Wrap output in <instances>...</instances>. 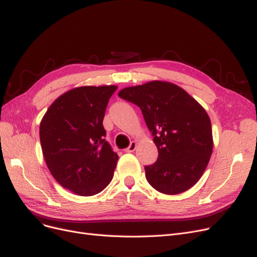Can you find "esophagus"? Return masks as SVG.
Wrapping results in <instances>:
<instances>
[{"label":"esophagus","mask_w":257,"mask_h":257,"mask_svg":"<svg viewBox=\"0 0 257 257\" xmlns=\"http://www.w3.org/2000/svg\"><path fill=\"white\" fill-rule=\"evenodd\" d=\"M136 147H137V143L136 142H132L130 144V146L125 149V152H134L135 149H136Z\"/></svg>","instance_id":"obj_1"}]
</instances>
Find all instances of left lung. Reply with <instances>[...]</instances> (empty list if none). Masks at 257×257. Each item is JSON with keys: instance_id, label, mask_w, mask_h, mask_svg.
I'll return each mask as SVG.
<instances>
[{"instance_id": "1", "label": "left lung", "mask_w": 257, "mask_h": 257, "mask_svg": "<svg viewBox=\"0 0 257 257\" xmlns=\"http://www.w3.org/2000/svg\"><path fill=\"white\" fill-rule=\"evenodd\" d=\"M119 96L141 108L158 147L157 162L145 166L148 182L168 195L191 189L212 153L211 122L206 110L183 89L165 81L125 88Z\"/></svg>"}]
</instances>
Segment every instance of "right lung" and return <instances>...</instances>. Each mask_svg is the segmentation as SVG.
<instances>
[{"label": "right lung", "instance_id": "right-lung-1", "mask_svg": "<svg viewBox=\"0 0 257 257\" xmlns=\"http://www.w3.org/2000/svg\"><path fill=\"white\" fill-rule=\"evenodd\" d=\"M115 85L80 87L58 97L40 125L44 158L64 189L92 196L110 183L119 157L105 137V110Z\"/></svg>", "mask_w": 257, "mask_h": 257}]
</instances>
